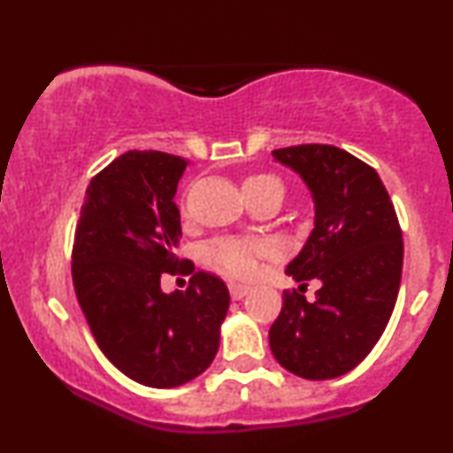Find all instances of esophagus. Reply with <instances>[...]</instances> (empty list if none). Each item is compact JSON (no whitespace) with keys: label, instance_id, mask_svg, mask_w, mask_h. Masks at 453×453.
<instances>
[{"label":"esophagus","instance_id":"1","mask_svg":"<svg viewBox=\"0 0 453 453\" xmlns=\"http://www.w3.org/2000/svg\"><path fill=\"white\" fill-rule=\"evenodd\" d=\"M230 294L234 300H242L249 294V288L242 283H230Z\"/></svg>","mask_w":453,"mask_h":453}]
</instances>
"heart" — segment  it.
Segmentation results:
<instances>
[{"instance_id":"1","label":"heart","mask_w":453,"mask_h":453,"mask_svg":"<svg viewBox=\"0 0 453 453\" xmlns=\"http://www.w3.org/2000/svg\"><path fill=\"white\" fill-rule=\"evenodd\" d=\"M244 196L253 197L262 191L268 189H283L274 176L270 174H251L244 179L242 183ZM270 256L268 242L257 241V238H238V236H226L212 241L209 247L204 249V257L211 266H215L221 273L230 274V277L247 279L257 273L259 262Z\"/></svg>"}]
</instances>
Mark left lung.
Instances as JSON below:
<instances>
[{"mask_svg": "<svg viewBox=\"0 0 453 453\" xmlns=\"http://www.w3.org/2000/svg\"><path fill=\"white\" fill-rule=\"evenodd\" d=\"M303 176L315 227L285 273L321 280L315 300L285 292L270 349L294 375L324 381L353 371L381 339L400 289L403 232L375 168L332 144L273 150Z\"/></svg>", "mask_w": 453, "mask_h": 453, "instance_id": "1", "label": "left lung"}]
</instances>
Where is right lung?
<instances>
[{"label": "right lung", "mask_w": 453, "mask_h": 453, "mask_svg": "<svg viewBox=\"0 0 453 453\" xmlns=\"http://www.w3.org/2000/svg\"><path fill=\"white\" fill-rule=\"evenodd\" d=\"M185 168L161 150L123 153L87 187L72 247V280L93 339L123 375L149 388L202 375L230 306L226 283L202 270L185 292H161V274L187 266L174 256Z\"/></svg>", "instance_id": "obj_1"}]
</instances>
